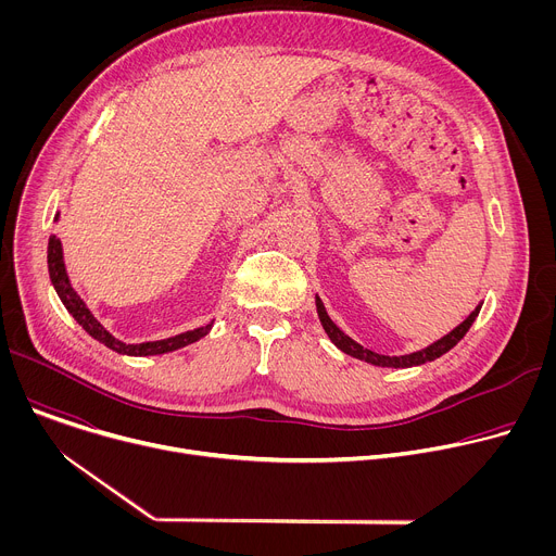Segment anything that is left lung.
Listing matches in <instances>:
<instances>
[{
	"label": "left lung",
	"instance_id": "1",
	"mask_svg": "<svg viewBox=\"0 0 556 556\" xmlns=\"http://www.w3.org/2000/svg\"><path fill=\"white\" fill-rule=\"evenodd\" d=\"M480 309H482V305L475 307L455 330H451L446 337H442L440 341L431 343L429 348H425V350H420V352L405 354V356H384V354H376V352L363 348L361 343H356L354 339H350L345 332H341V330L337 328V324L328 316L324 301H321L319 296H316V312H319L321 326H324L326 334L330 337V341H332L341 352H345V354H350V356H354V358H358V361L378 365V367H414V365H422V363H429V361L440 358L442 354H446L451 348H455V345L464 339V334H466L468 328L472 326L475 316L480 314Z\"/></svg>",
	"mask_w": 556,
	"mask_h": 556
}]
</instances>
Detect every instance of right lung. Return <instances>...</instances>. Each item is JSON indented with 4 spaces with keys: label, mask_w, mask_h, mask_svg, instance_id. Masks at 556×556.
Returning <instances> with one entry per match:
<instances>
[{
    "label": "right lung",
    "mask_w": 556,
    "mask_h": 556,
    "mask_svg": "<svg viewBox=\"0 0 556 556\" xmlns=\"http://www.w3.org/2000/svg\"><path fill=\"white\" fill-rule=\"evenodd\" d=\"M59 217V215H56ZM54 217V219H56ZM48 273H50V281L59 294V299L63 301L65 309L74 316V321L81 326L92 339H97L99 343H103L105 348L125 354V356H155V354H167L174 350H180L185 345H191L195 341H200L202 337L208 334V330L213 328V321L204 328H195L189 332H182L178 337L172 339H163V341H147V343H123L118 341L114 334H110L101 324L97 316L90 312V307L86 305V301L76 294V290L70 283V277L65 273V264H63V249H61V240L56 235H50L48 242Z\"/></svg>",
    "instance_id": "right-lung-1"
}]
</instances>
